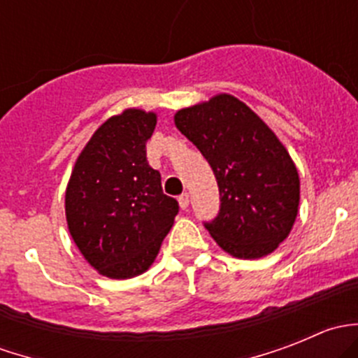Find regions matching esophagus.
<instances>
[{
  "mask_svg": "<svg viewBox=\"0 0 358 358\" xmlns=\"http://www.w3.org/2000/svg\"><path fill=\"white\" fill-rule=\"evenodd\" d=\"M178 202H180V208L187 209V208H189V204H190V196L187 192L182 194V196L178 197Z\"/></svg>",
  "mask_w": 358,
  "mask_h": 358,
  "instance_id": "34e87169",
  "label": "esophagus"
}]
</instances>
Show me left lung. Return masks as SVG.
<instances>
[{"label": "left lung", "instance_id": "8db88e82", "mask_svg": "<svg viewBox=\"0 0 358 358\" xmlns=\"http://www.w3.org/2000/svg\"><path fill=\"white\" fill-rule=\"evenodd\" d=\"M175 124L218 183V215L204 222L213 239L236 258L275 251L298 215L299 178L272 129L232 95L178 110Z\"/></svg>", "mask_w": 358, "mask_h": 358}]
</instances>
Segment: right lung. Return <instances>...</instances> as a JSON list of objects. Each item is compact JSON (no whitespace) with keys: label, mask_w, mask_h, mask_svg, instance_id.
Returning a JSON list of instances; mask_svg holds the SVG:
<instances>
[{"label":"right lung","mask_w":358,"mask_h":358,"mask_svg":"<svg viewBox=\"0 0 358 358\" xmlns=\"http://www.w3.org/2000/svg\"><path fill=\"white\" fill-rule=\"evenodd\" d=\"M156 114L128 109L107 119L78 157L66 192L69 232L88 263L110 279L152 265L178 215L147 162Z\"/></svg>","instance_id":"obj_1"}]
</instances>
